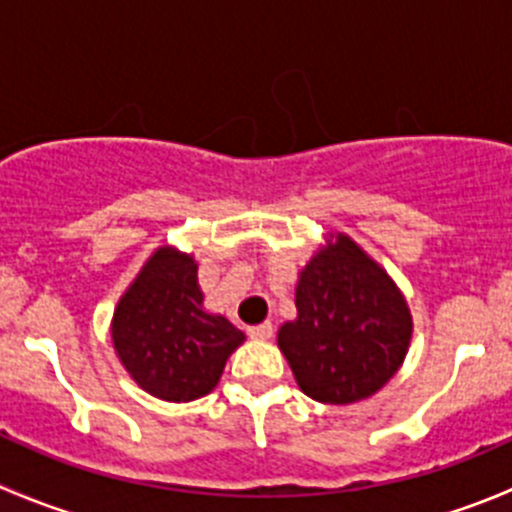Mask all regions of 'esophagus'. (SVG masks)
Segmentation results:
<instances>
[{
	"label": "esophagus",
	"instance_id": "1",
	"mask_svg": "<svg viewBox=\"0 0 512 512\" xmlns=\"http://www.w3.org/2000/svg\"><path fill=\"white\" fill-rule=\"evenodd\" d=\"M247 332H250L252 337H257V340H267V337H272V322H260V325H252V327H247Z\"/></svg>",
	"mask_w": 512,
	"mask_h": 512
}]
</instances>
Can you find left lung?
<instances>
[{
	"instance_id": "left-lung-1",
	"label": "left lung",
	"mask_w": 512,
	"mask_h": 512,
	"mask_svg": "<svg viewBox=\"0 0 512 512\" xmlns=\"http://www.w3.org/2000/svg\"><path fill=\"white\" fill-rule=\"evenodd\" d=\"M297 320L280 327L302 393L347 405L370 398L398 372L410 345L408 305L385 270L350 237L317 252L295 292Z\"/></svg>"
}]
</instances>
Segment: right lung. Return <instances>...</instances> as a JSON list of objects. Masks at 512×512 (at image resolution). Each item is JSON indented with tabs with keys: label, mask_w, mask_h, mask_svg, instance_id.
Here are the masks:
<instances>
[{
	"label": "right lung",
	"mask_w": 512,
	"mask_h": 512,
	"mask_svg": "<svg viewBox=\"0 0 512 512\" xmlns=\"http://www.w3.org/2000/svg\"><path fill=\"white\" fill-rule=\"evenodd\" d=\"M112 340L147 393L187 403L215 388L245 335L222 315L202 310L195 260L162 247L119 300Z\"/></svg>",
	"instance_id": "1"
}]
</instances>
